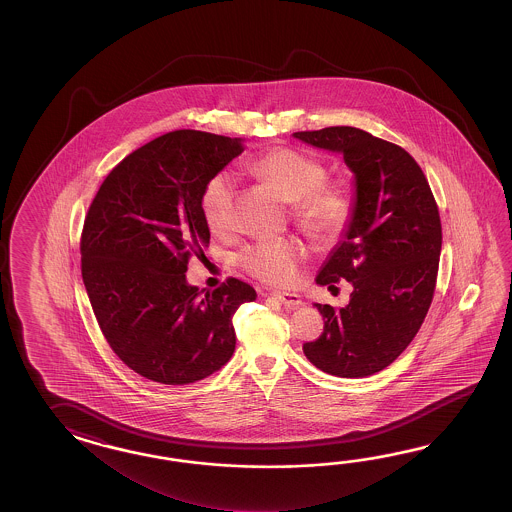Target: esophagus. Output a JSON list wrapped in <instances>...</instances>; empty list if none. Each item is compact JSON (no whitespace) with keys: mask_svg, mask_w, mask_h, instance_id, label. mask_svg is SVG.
Here are the masks:
<instances>
[{"mask_svg":"<svg viewBox=\"0 0 512 512\" xmlns=\"http://www.w3.org/2000/svg\"><path fill=\"white\" fill-rule=\"evenodd\" d=\"M271 296H274V298H276L278 302H282L283 305L291 307V309H296V307H300V305L304 304L302 298H300V294L296 293H271Z\"/></svg>","mask_w":512,"mask_h":512,"instance_id":"34e87169","label":"esophagus"}]
</instances>
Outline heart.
<instances>
[{"label":"heart","instance_id":"1","mask_svg":"<svg viewBox=\"0 0 512 512\" xmlns=\"http://www.w3.org/2000/svg\"><path fill=\"white\" fill-rule=\"evenodd\" d=\"M252 174L272 186L293 205V218L316 241H333L346 229L353 203L344 186L326 183L324 164L291 148H274L252 161ZM234 201V177L219 172L208 181L201 208L207 225L216 232L227 229ZM305 245L298 238L252 243L238 254L245 271L269 285H291L305 260Z\"/></svg>","mask_w":512,"mask_h":512}]
</instances>
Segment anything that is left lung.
Wrapping results in <instances>:
<instances>
[{
	"instance_id": "8db88e82",
	"label": "left lung",
	"mask_w": 512,
	"mask_h": 512,
	"mask_svg": "<svg viewBox=\"0 0 512 512\" xmlns=\"http://www.w3.org/2000/svg\"><path fill=\"white\" fill-rule=\"evenodd\" d=\"M294 139L340 153L353 172V210L316 274L318 285H353L342 309L315 304L324 333L305 357L329 375L357 379L384 370L414 340L434 298L441 219L414 157L351 126L296 131Z\"/></svg>"
}]
</instances>
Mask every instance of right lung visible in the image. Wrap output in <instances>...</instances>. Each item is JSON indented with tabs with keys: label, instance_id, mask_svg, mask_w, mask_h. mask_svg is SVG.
Listing matches in <instances>:
<instances>
[{
	"label": "right lung",
	"instance_id": "obj_1",
	"mask_svg": "<svg viewBox=\"0 0 512 512\" xmlns=\"http://www.w3.org/2000/svg\"><path fill=\"white\" fill-rule=\"evenodd\" d=\"M241 152L243 139L170 131L117 164L87 210L80 254L93 313L117 357L150 381L221 370L236 349L232 316L256 300L236 278L199 291L185 276L210 243L203 190Z\"/></svg>",
	"mask_w": 512,
	"mask_h": 512
}]
</instances>
